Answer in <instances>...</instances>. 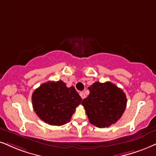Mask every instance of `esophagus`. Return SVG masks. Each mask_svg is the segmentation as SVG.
Segmentation results:
<instances>
[{"label": "esophagus", "mask_w": 156, "mask_h": 156, "mask_svg": "<svg viewBox=\"0 0 156 156\" xmlns=\"http://www.w3.org/2000/svg\"><path fill=\"white\" fill-rule=\"evenodd\" d=\"M80 97L82 98V99H83V98H84L85 97H86V95H85V94H84L83 92V93H80Z\"/></svg>", "instance_id": "1"}]
</instances>
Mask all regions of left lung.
<instances>
[{"mask_svg":"<svg viewBox=\"0 0 156 156\" xmlns=\"http://www.w3.org/2000/svg\"><path fill=\"white\" fill-rule=\"evenodd\" d=\"M88 88L89 95L81 104L90 123L99 128L116 123L127 106L123 90L111 82H95Z\"/></svg>","mask_w":156,"mask_h":156,"instance_id":"obj_1","label":"left lung"}]
</instances>
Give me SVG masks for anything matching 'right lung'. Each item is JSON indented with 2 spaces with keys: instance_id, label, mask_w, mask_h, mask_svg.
Here are the masks:
<instances>
[{
  "instance_id": "right-lung-1",
  "label": "right lung",
  "mask_w": 156,
  "mask_h": 156,
  "mask_svg": "<svg viewBox=\"0 0 156 156\" xmlns=\"http://www.w3.org/2000/svg\"><path fill=\"white\" fill-rule=\"evenodd\" d=\"M31 100L40 119L50 125L61 126L70 122L82 98L73 86L68 88L59 80L42 83L33 93Z\"/></svg>"
}]
</instances>
